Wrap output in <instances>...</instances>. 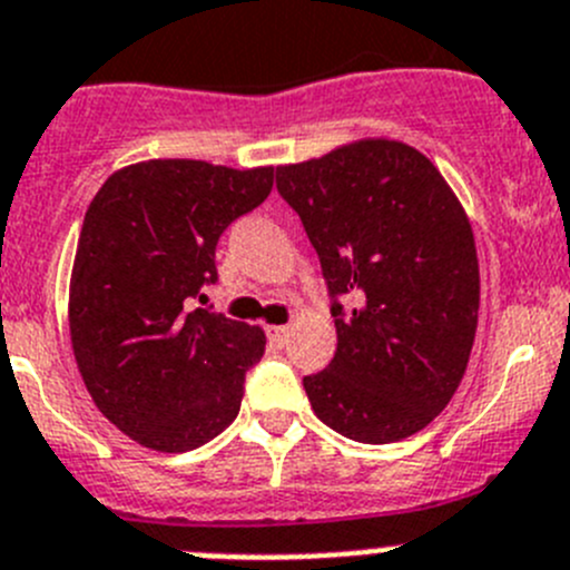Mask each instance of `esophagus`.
Listing matches in <instances>:
<instances>
[{
    "mask_svg": "<svg viewBox=\"0 0 570 570\" xmlns=\"http://www.w3.org/2000/svg\"><path fill=\"white\" fill-rule=\"evenodd\" d=\"M267 337L275 348H284L286 337H289V328L286 326H267Z\"/></svg>",
    "mask_w": 570,
    "mask_h": 570,
    "instance_id": "esophagus-1",
    "label": "esophagus"
}]
</instances>
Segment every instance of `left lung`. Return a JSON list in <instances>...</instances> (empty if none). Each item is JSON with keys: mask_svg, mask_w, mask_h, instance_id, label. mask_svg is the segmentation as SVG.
<instances>
[{"mask_svg": "<svg viewBox=\"0 0 570 570\" xmlns=\"http://www.w3.org/2000/svg\"><path fill=\"white\" fill-rule=\"evenodd\" d=\"M332 297L337 351L303 376L323 424L363 444L428 428L459 391L478 326L475 238L433 163L396 140H360L278 168ZM340 296L355 306L342 309Z\"/></svg>", "mask_w": 570, "mask_h": 570, "instance_id": "8db88e82", "label": "left lung"}]
</instances>
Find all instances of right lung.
<instances>
[{
  "label": "right lung",
  "instance_id": "obj_1",
  "mask_svg": "<svg viewBox=\"0 0 570 570\" xmlns=\"http://www.w3.org/2000/svg\"><path fill=\"white\" fill-rule=\"evenodd\" d=\"M273 190V168L148 159L111 174L83 216L69 334L98 411L159 453H188L238 416L264 332L202 306L219 236Z\"/></svg>",
  "mask_w": 570,
  "mask_h": 570
}]
</instances>
